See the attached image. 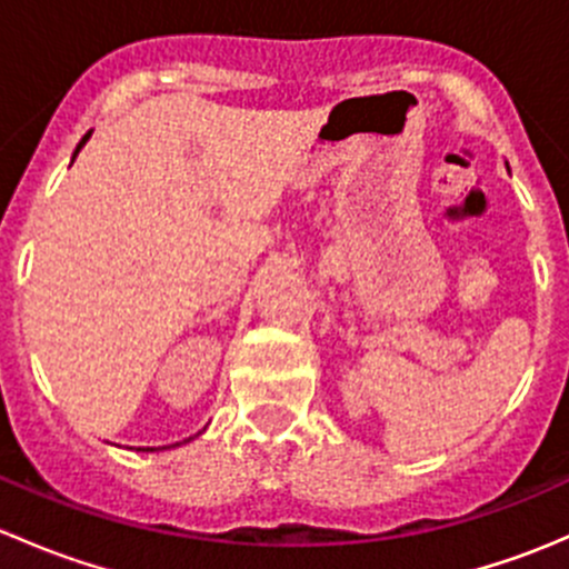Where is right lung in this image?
I'll return each instance as SVG.
<instances>
[{"instance_id": "add662e5", "label": "right lung", "mask_w": 569, "mask_h": 569, "mask_svg": "<svg viewBox=\"0 0 569 569\" xmlns=\"http://www.w3.org/2000/svg\"><path fill=\"white\" fill-rule=\"evenodd\" d=\"M90 134H93V131H88V134L82 137V142H79V146H77V151H73V159H77V153L82 151V146H84V142L90 140ZM73 159H71V162H73ZM189 440H192V438H187V440H183V443H189ZM173 446H181V443H173ZM140 451H153V449H140Z\"/></svg>"}]
</instances>
